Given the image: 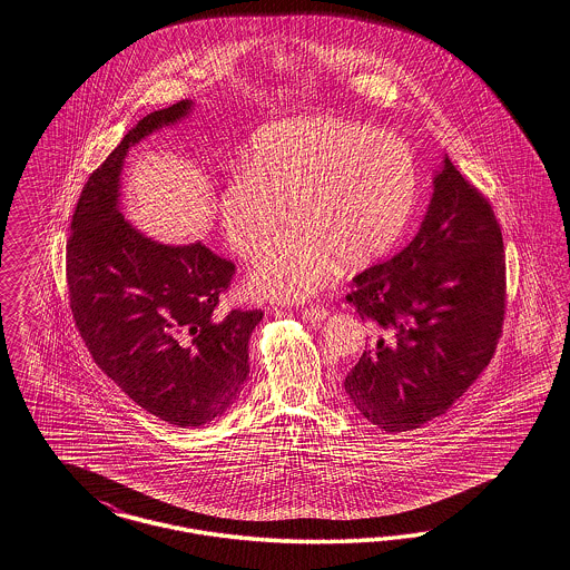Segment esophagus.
Returning <instances> with one entry per match:
<instances>
[{
    "mask_svg": "<svg viewBox=\"0 0 570 570\" xmlns=\"http://www.w3.org/2000/svg\"><path fill=\"white\" fill-rule=\"evenodd\" d=\"M302 315H304L306 322H323L327 317V308H323V306H306Z\"/></svg>",
    "mask_w": 570,
    "mask_h": 570,
    "instance_id": "esophagus-1",
    "label": "esophagus"
}]
</instances>
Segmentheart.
<instances>
[{"label":"heart","mask_w":570,"mask_h":570,"mask_svg":"<svg viewBox=\"0 0 570 570\" xmlns=\"http://www.w3.org/2000/svg\"><path fill=\"white\" fill-rule=\"evenodd\" d=\"M420 170L411 147L394 134L345 119H292L264 127L247 168L222 189L225 236L253 257L287 222H297L255 264L253 287L285 299L322 289L334 257L348 266L396 245L417 199Z\"/></svg>","instance_id":"obj_1"}]
</instances>
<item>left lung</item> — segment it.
<instances>
[{"label": "left lung", "mask_w": 570, "mask_h": 570, "mask_svg": "<svg viewBox=\"0 0 570 570\" xmlns=\"http://www.w3.org/2000/svg\"><path fill=\"white\" fill-rule=\"evenodd\" d=\"M347 299L379 338L345 392L385 432L443 415L490 364L507 308L502 232L492 204L449 157L417 236L355 274Z\"/></svg>", "instance_id": "left-lung-1"}]
</instances>
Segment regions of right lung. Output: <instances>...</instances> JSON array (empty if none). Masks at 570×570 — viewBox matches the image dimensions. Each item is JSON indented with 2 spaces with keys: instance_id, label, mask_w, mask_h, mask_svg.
Instances as JSON below:
<instances>
[{
  "instance_id": "1",
  "label": "right lung",
  "mask_w": 570,
  "mask_h": 570,
  "mask_svg": "<svg viewBox=\"0 0 570 570\" xmlns=\"http://www.w3.org/2000/svg\"><path fill=\"white\" fill-rule=\"evenodd\" d=\"M191 110L183 99L147 115L82 187L70 223L66 278L76 330L96 364L147 413L173 425L219 417L248 376L262 311L219 315L236 266L204 247H168L119 213L127 149Z\"/></svg>"
}]
</instances>
